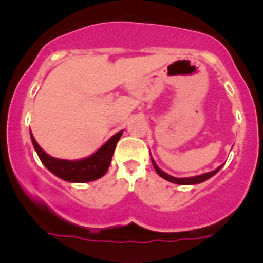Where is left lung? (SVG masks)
I'll list each match as a JSON object with an SVG mask.
<instances>
[{
	"mask_svg": "<svg viewBox=\"0 0 263 263\" xmlns=\"http://www.w3.org/2000/svg\"><path fill=\"white\" fill-rule=\"evenodd\" d=\"M151 161H153V165H154V169L156 171V173L159 174V176L161 177V178L166 179L168 182H172V183H176V184H183V185H188V184H198V183H202L205 181H208L209 178H211V177L215 176V174L217 173V172L221 169L222 165H220L219 168L215 169L213 172H208V173L205 174H200V176H195V177H188V178H176V177H172L169 176V174H166L165 172L161 171L160 168H159L158 165H156V163L154 161V159L151 158Z\"/></svg>",
	"mask_w": 263,
	"mask_h": 263,
	"instance_id": "8db88e82",
	"label": "left lung"
}]
</instances>
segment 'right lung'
Segmentation results:
<instances>
[{
	"label": "right lung",
	"mask_w": 263,
	"mask_h": 263,
	"mask_svg": "<svg viewBox=\"0 0 263 263\" xmlns=\"http://www.w3.org/2000/svg\"><path fill=\"white\" fill-rule=\"evenodd\" d=\"M123 129L113 135L99 150L95 151L92 155L80 160H66V159H57L48 155L35 141L30 132L31 142L38 154L39 159L47 169L63 181L72 183H85L99 179L107 173L108 168L112 161L113 153L118 140L121 139Z\"/></svg>",
	"instance_id": "add662e5"
}]
</instances>
